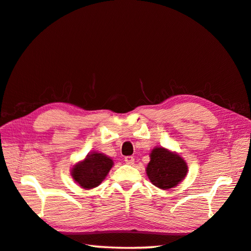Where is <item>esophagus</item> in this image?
<instances>
[{"label": "esophagus", "instance_id": "1", "mask_svg": "<svg viewBox=\"0 0 251 251\" xmlns=\"http://www.w3.org/2000/svg\"><path fill=\"white\" fill-rule=\"evenodd\" d=\"M125 161H126V163H127V165H133V163H134V157L126 156V157H125Z\"/></svg>", "mask_w": 251, "mask_h": 251}]
</instances>
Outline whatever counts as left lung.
I'll list each match as a JSON object with an SVG mask.
<instances>
[{
    "label": "left lung",
    "instance_id": "8db88e82",
    "mask_svg": "<svg viewBox=\"0 0 251 251\" xmlns=\"http://www.w3.org/2000/svg\"><path fill=\"white\" fill-rule=\"evenodd\" d=\"M146 173L155 186L169 190L176 186L186 176L187 165L176 152L163 147H155L151 152V161L146 167Z\"/></svg>",
    "mask_w": 251,
    "mask_h": 251
}]
</instances>
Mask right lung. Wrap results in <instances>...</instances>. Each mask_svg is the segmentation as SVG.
<instances>
[{
  "label": "right lung",
  "mask_w": 251,
  "mask_h": 251,
  "mask_svg": "<svg viewBox=\"0 0 251 251\" xmlns=\"http://www.w3.org/2000/svg\"><path fill=\"white\" fill-rule=\"evenodd\" d=\"M114 161L100 152H91L71 169V176L84 190L99 186L108 175Z\"/></svg>",
  "instance_id": "obj_1"
}]
</instances>
